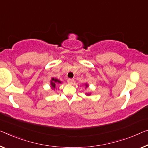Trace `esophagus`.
<instances>
[{
	"label": "esophagus",
	"instance_id": "1",
	"mask_svg": "<svg viewBox=\"0 0 148 148\" xmlns=\"http://www.w3.org/2000/svg\"><path fill=\"white\" fill-rule=\"evenodd\" d=\"M74 82V79H67V83L69 84H73Z\"/></svg>",
	"mask_w": 148,
	"mask_h": 148
}]
</instances>
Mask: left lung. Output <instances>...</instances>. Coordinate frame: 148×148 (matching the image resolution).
Instances as JSON below:
<instances>
[{
    "label": "left lung",
    "instance_id": "obj_1",
    "mask_svg": "<svg viewBox=\"0 0 148 148\" xmlns=\"http://www.w3.org/2000/svg\"><path fill=\"white\" fill-rule=\"evenodd\" d=\"M86 85V87H87V85Z\"/></svg>",
    "mask_w": 148,
    "mask_h": 148
}]
</instances>
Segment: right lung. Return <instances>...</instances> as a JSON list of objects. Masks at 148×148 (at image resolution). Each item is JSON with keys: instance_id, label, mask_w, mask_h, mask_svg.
I'll return each instance as SVG.
<instances>
[{"instance_id": "1", "label": "right lung", "mask_w": 148, "mask_h": 148, "mask_svg": "<svg viewBox=\"0 0 148 148\" xmlns=\"http://www.w3.org/2000/svg\"><path fill=\"white\" fill-rule=\"evenodd\" d=\"M61 83V82L60 80H58V79L53 78V79H51V87H53V88H56V84H58V83Z\"/></svg>"}]
</instances>
